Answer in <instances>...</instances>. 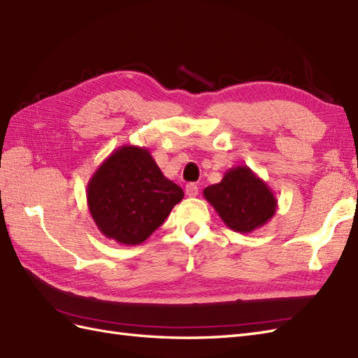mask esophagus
I'll list each match as a JSON object with an SVG mask.
<instances>
[{
	"label": "esophagus",
	"instance_id": "34e87169",
	"mask_svg": "<svg viewBox=\"0 0 358 358\" xmlns=\"http://www.w3.org/2000/svg\"><path fill=\"white\" fill-rule=\"evenodd\" d=\"M185 194L188 197H196L199 194V187L196 184H188L185 187Z\"/></svg>",
	"mask_w": 358,
	"mask_h": 358
}]
</instances>
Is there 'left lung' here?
Wrapping results in <instances>:
<instances>
[{
    "mask_svg": "<svg viewBox=\"0 0 358 358\" xmlns=\"http://www.w3.org/2000/svg\"><path fill=\"white\" fill-rule=\"evenodd\" d=\"M203 197L223 223L240 234H249L264 226L278 208L273 191L248 165L229 169L219 184L203 189Z\"/></svg>",
    "mask_w": 358,
    "mask_h": 358,
    "instance_id": "obj_1",
    "label": "left lung"
}]
</instances>
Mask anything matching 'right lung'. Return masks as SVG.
<instances>
[{
    "label": "right lung",
    "instance_id": "1",
    "mask_svg": "<svg viewBox=\"0 0 358 358\" xmlns=\"http://www.w3.org/2000/svg\"><path fill=\"white\" fill-rule=\"evenodd\" d=\"M184 191L162 174L145 147L121 145L94 171L86 200L99 231L118 245H141L167 219Z\"/></svg>",
    "mask_w": 358,
    "mask_h": 358
}]
</instances>
